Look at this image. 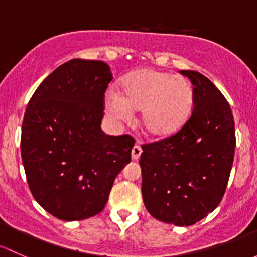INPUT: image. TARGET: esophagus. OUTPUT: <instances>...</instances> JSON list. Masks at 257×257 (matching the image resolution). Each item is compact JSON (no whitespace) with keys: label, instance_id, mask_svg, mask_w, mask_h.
Masks as SVG:
<instances>
[{"label":"esophagus","instance_id":"1","mask_svg":"<svg viewBox=\"0 0 257 257\" xmlns=\"http://www.w3.org/2000/svg\"><path fill=\"white\" fill-rule=\"evenodd\" d=\"M141 153H142V148H141V146H140V145H135L134 147H132V151H131V157H132V160H139L140 158V156H141Z\"/></svg>","mask_w":257,"mask_h":257}]
</instances>
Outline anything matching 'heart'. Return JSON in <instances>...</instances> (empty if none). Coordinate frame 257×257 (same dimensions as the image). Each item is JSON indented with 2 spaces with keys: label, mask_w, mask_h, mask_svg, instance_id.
Returning a JSON list of instances; mask_svg holds the SVG:
<instances>
[{
  "label": "heart",
  "mask_w": 257,
  "mask_h": 257,
  "mask_svg": "<svg viewBox=\"0 0 257 257\" xmlns=\"http://www.w3.org/2000/svg\"><path fill=\"white\" fill-rule=\"evenodd\" d=\"M141 111L145 132L166 137L178 131L193 107V89L183 76L142 69L131 73L121 84V94L110 91L106 110L116 120H127L131 110Z\"/></svg>",
  "instance_id": "1"
}]
</instances>
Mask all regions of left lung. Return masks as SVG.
Listing matches in <instances>:
<instances>
[{
  "label": "left lung",
  "instance_id": "left-lung-1",
  "mask_svg": "<svg viewBox=\"0 0 257 257\" xmlns=\"http://www.w3.org/2000/svg\"><path fill=\"white\" fill-rule=\"evenodd\" d=\"M193 84V111L176 134L142 145V198L160 221L189 226L202 220L225 193L234 162L231 107L203 74L181 70Z\"/></svg>",
  "mask_w": 257,
  "mask_h": 257
}]
</instances>
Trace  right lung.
I'll use <instances>...</instances> for the list:
<instances>
[{"mask_svg": "<svg viewBox=\"0 0 257 257\" xmlns=\"http://www.w3.org/2000/svg\"><path fill=\"white\" fill-rule=\"evenodd\" d=\"M111 80L101 60L71 59L42 81L26 109L21 155L28 187L60 220L99 214L116 176L131 161L134 137L100 128Z\"/></svg>", "mask_w": 257, "mask_h": 257, "instance_id": "obj_1", "label": "right lung"}]
</instances>
